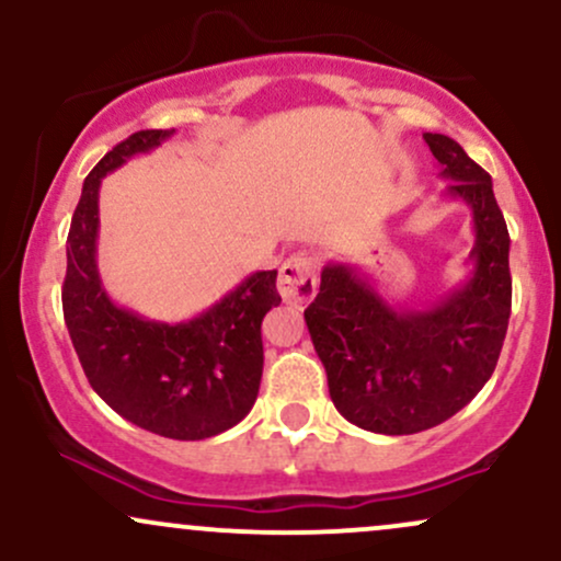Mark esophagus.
Segmentation results:
<instances>
[{
  "label": "esophagus",
  "mask_w": 561,
  "mask_h": 561,
  "mask_svg": "<svg viewBox=\"0 0 561 561\" xmlns=\"http://www.w3.org/2000/svg\"><path fill=\"white\" fill-rule=\"evenodd\" d=\"M276 287H279V295L287 302H298V306L311 302L319 289V259L306 253L289 255V259L282 263Z\"/></svg>",
  "instance_id": "esophagus-1"
}]
</instances>
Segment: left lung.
<instances>
[{"mask_svg":"<svg viewBox=\"0 0 561 561\" xmlns=\"http://www.w3.org/2000/svg\"><path fill=\"white\" fill-rule=\"evenodd\" d=\"M424 141L448 195L472 208V276L427 311H398L356 268L327 263L306 308L334 409L379 435L422 433L465 409L499 364L512 313L508 229L491 176L446 134Z\"/></svg>","mask_w":561,"mask_h":561,"instance_id":"left-lung-1","label":"left lung"}]
</instances>
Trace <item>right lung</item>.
<instances>
[{"mask_svg":"<svg viewBox=\"0 0 561 561\" xmlns=\"http://www.w3.org/2000/svg\"><path fill=\"white\" fill-rule=\"evenodd\" d=\"M173 134L147 128L115 145L83 179L68 231L62 313L89 385L124 420L173 440L234 427L259 398L263 317L279 306L276 272H255L190 321L141 319L107 298L96 272L100 184L131 156Z\"/></svg>","mask_w":561,"mask_h":561,"instance_id":"1","label":"right lung"}]
</instances>
